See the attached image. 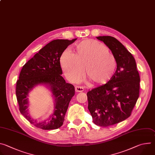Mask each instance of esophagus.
<instances>
[{"mask_svg": "<svg viewBox=\"0 0 155 155\" xmlns=\"http://www.w3.org/2000/svg\"><path fill=\"white\" fill-rule=\"evenodd\" d=\"M75 91H76V92H78V93H79V92H82V91H84L83 87L80 86H76L75 87Z\"/></svg>", "mask_w": 155, "mask_h": 155, "instance_id": "1", "label": "esophagus"}]
</instances>
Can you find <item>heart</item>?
<instances>
[{
    "mask_svg": "<svg viewBox=\"0 0 155 155\" xmlns=\"http://www.w3.org/2000/svg\"><path fill=\"white\" fill-rule=\"evenodd\" d=\"M75 49V54L65 50L60 59L62 69L68 78L77 80L84 70L85 77L94 84L105 83L112 78L117 61L104 43L86 39L77 43Z\"/></svg>",
    "mask_w": 155,
    "mask_h": 155,
    "instance_id": "b5f03b06",
    "label": "heart"
}]
</instances>
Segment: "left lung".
Masks as SVG:
<instances>
[{"mask_svg":"<svg viewBox=\"0 0 155 155\" xmlns=\"http://www.w3.org/2000/svg\"><path fill=\"white\" fill-rule=\"evenodd\" d=\"M112 51L117 68L107 83L87 93L88 109L96 125L107 127L129 117L139 96L140 76L135 59L117 38L99 36Z\"/></svg>","mask_w":155,"mask_h":155,"instance_id":"left-lung-1","label":"left lung"}]
</instances>
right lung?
Segmentation results:
<instances>
[{
	"instance_id": "1",
	"label": "right lung",
	"mask_w": 155,
	"mask_h": 155,
	"mask_svg": "<svg viewBox=\"0 0 155 155\" xmlns=\"http://www.w3.org/2000/svg\"><path fill=\"white\" fill-rule=\"evenodd\" d=\"M76 40L57 39L50 41L29 59L21 71L16 87L19 109L21 114L37 127L44 130L56 129L63 124L69 102L75 95V87L66 83L61 76L60 58L64 51ZM38 84L48 85L55 97L54 112L47 120L40 123L29 116L27 98L29 91Z\"/></svg>"
}]
</instances>
